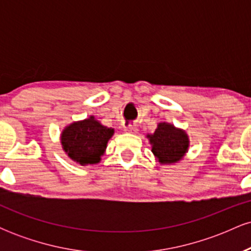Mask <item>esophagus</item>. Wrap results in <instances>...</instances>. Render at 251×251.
Segmentation results:
<instances>
[{
    "mask_svg": "<svg viewBox=\"0 0 251 251\" xmlns=\"http://www.w3.org/2000/svg\"><path fill=\"white\" fill-rule=\"evenodd\" d=\"M125 132H127V133H131V134H134L138 132V127L135 125H127L125 127Z\"/></svg>",
    "mask_w": 251,
    "mask_h": 251,
    "instance_id": "1",
    "label": "esophagus"
}]
</instances>
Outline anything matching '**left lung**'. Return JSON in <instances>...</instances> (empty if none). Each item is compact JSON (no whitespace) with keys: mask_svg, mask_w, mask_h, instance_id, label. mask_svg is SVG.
<instances>
[{"mask_svg":"<svg viewBox=\"0 0 251 251\" xmlns=\"http://www.w3.org/2000/svg\"><path fill=\"white\" fill-rule=\"evenodd\" d=\"M150 142L152 144V152L164 164L180 160L189 146L186 134L181 129L165 123L158 125L154 133L150 135Z\"/></svg>","mask_w":251,"mask_h":251,"instance_id":"1","label":"left lung"}]
</instances>
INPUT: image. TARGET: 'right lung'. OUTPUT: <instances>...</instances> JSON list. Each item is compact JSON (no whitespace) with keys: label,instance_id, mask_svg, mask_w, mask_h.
I'll list each match as a JSON object with an SVG mask.
<instances>
[{"label":"right lung","instance_id":"obj_1","mask_svg":"<svg viewBox=\"0 0 251 251\" xmlns=\"http://www.w3.org/2000/svg\"><path fill=\"white\" fill-rule=\"evenodd\" d=\"M113 132V128L105 127L91 117L65 128L61 135L62 148L72 159L81 165L96 164L100 160Z\"/></svg>","mask_w":251,"mask_h":251}]
</instances>
